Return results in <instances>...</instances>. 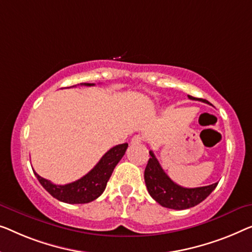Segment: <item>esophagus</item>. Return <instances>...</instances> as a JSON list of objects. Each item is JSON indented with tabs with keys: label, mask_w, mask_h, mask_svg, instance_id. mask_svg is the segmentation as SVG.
Here are the masks:
<instances>
[{
	"label": "esophagus",
	"mask_w": 252,
	"mask_h": 252,
	"mask_svg": "<svg viewBox=\"0 0 252 252\" xmlns=\"http://www.w3.org/2000/svg\"><path fill=\"white\" fill-rule=\"evenodd\" d=\"M142 141H143V136H142V135H134V136L132 137V141H130V143L140 144V143H142Z\"/></svg>",
	"instance_id": "esophagus-1"
}]
</instances>
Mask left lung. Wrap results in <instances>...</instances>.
<instances>
[{
	"label": "left lung",
	"mask_w": 252,
	"mask_h": 252,
	"mask_svg": "<svg viewBox=\"0 0 252 252\" xmlns=\"http://www.w3.org/2000/svg\"><path fill=\"white\" fill-rule=\"evenodd\" d=\"M189 99L209 103L207 100L195 99V97L189 95ZM149 153L151 157L144 170L145 185H147L149 194L162 207L175 210L189 209V208L194 207L202 202L217 187L218 183L194 189H188L177 185L163 171L158 159L156 158L155 153L152 151Z\"/></svg>",
	"instance_id": "left-lung-1"
}]
</instances>
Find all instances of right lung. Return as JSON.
Instances as JSON below:
<instances>
[{
	"mask_svg": "<svg viewBox=\"0 0 252 252\" xmlns=\"http://www.w3.org/2000/svg\"><path fill=\"white\" fill-rule=\"evenodd\" d=\"M81 85L93 86L94 84L82 83ZM127 147L128 144L124 143L111 148L102 157L92 170L72 183L65 185L53 184L34 171L35 176L37 177L42 187L59 201L65 203H89L99 198L103 193L112 171L125 155Z\"/></svg>",
	"mask_w": 252,
	"mask_h": 252,
	"instance_id": "right-lung-1",
	"label": "right lung"
}]
</instances>
